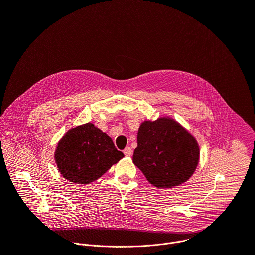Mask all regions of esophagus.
<instances>
[{
	"instance_id": "1",
	"label": "esophagus",
	"mask_w": 255,
	"mask_h": 255,
	"mask_svg": "<svg viewBox=\"0 0 255 255\" xmlns=\"http://www.w3.org/2000/svg\"><path fill=\"white\" fill-rule=\"evenodd\" d=\"M123 152H124V154H125L126 156H131V155H132V149H131L130 147H126V148L123 150Z\"/></svg>"
}]
</instances>
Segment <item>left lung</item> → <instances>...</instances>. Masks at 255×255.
I'll return each instance as SVG.
<instances>
[{
    "label": "left lung",
    "instance_id": "8db88e82",
    "mask_svg": "<svg viewBox=\"0 0 255 255\" xmlns=\"http://www.w3.org/2000/svg\"><path fill=\"white\" fill-rule=\"evenodd\" d=\"M199 158L197 140L174 119L160 117L141 123L133 163L154 187L169 189L186 183Z\"/></svg>",
    "mask_w": 255,
    "mask_h": 255
}]
</instances>
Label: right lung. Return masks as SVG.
I'll use <instances>...</instances> for the list:
<instances>
[{"label":"right lung","instance_id":"right-lung-1","mask_svg":"<svg viewBox=\"0 0 255 255\" xmlns=\"http://www.w3.org/2000/svg\"><path fill=\"white\" fill-rule=\"evenodd\" d=\"M123 157L112 139L91 122L68 130L54 152L60 174L79 185L93 183Z\"/></svg>","mask_w":255,"mask_h":255}]
</instances>
